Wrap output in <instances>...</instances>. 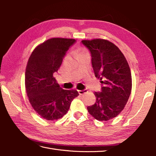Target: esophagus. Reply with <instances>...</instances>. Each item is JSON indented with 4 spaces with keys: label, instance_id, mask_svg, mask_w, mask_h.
<instances>
[{
    "label": "esophagus",
    "instance_id": "1",
    "mask_svg": "<svg viewBox=\"0 0 156 156\" xmlns=\"http://www.w3.org/2000/svg\"><path fill=\"white\" fill-rule=\"evenodd\" d=\"M88 91L87 90H78V92L79 94H80V95H83V94L87 93Z\"/></svg>",
    "mask_w": 156,
    "mask_h": 156
}]
</instances>
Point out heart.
<instances>
[{"label":"heart","mask_w":156,"mask_h":156,"mask_svg":"<svg viewBox=\"0 0 156 156\" xmlns=\"http://www.w3.org/2000/svg\"><path fill=\"white\" fill-rule=\"evenodd\" d=\"M84 53V51H83V50H79L77 52V53L78 54V55H81V54H82V53Z\"/></svg>","instance_id":"1"}]
</instances>
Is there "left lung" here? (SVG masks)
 <instances>
[{"mask_svg":"<svg viewBox=\"0 0 156 156\" xmlns=\"http://www.w3.org/2000/svg\"><path fill=\"white\" fill-rule=\"evenodd\" d=\"M88 49L96 77L103 84L101 92H95L96 102L87 107L94 119L107 121L124 109L129 98L131 75L129 64L120 50L112 42L103 39L83 40Z\"/></svg>","mask_w":156,"mask_h":156,"instance_id":"1","label":"left lung"}]
</instances>
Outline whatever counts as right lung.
Listing matches in <instances>:
<instances>
[{
  "label": "right lung",
  "instance_id": "add662e5",
  "mask_svg": "<svg viewBox=\"0 0 156 156\" xmlns=\"http://www.w3.org/2000/svg\"><path fill=\"white\" fill-rule=\"evenodd\" d=\"M76 40L54 37L32 51L25 72V88L32 107L41 118L55 120L68 111L71 103L79 96L76 90H64L53 77L66 52Z\"/></svg>",
  "mask_w": 156,
  "mask_h": 156
}]
</instances>
